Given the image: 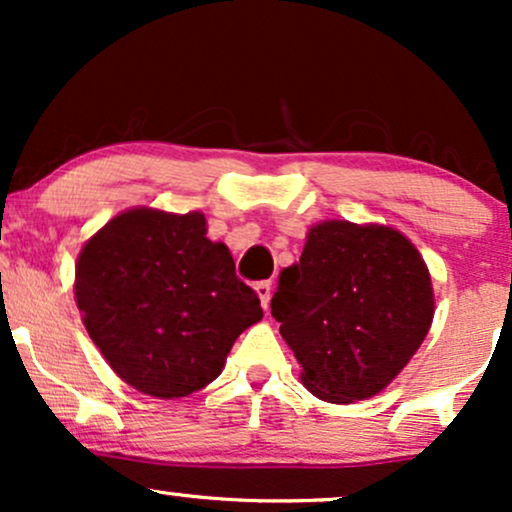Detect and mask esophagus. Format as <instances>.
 <instances>
[{
    "label": "esophagus",
    "mask_w": 512,
    "mask_h": 512,
    "mask_svg": "<svg viewBox=\"0 0 512 512\" xmlns=\"http://www.w3.org/2000/svg\"><path fill=\"white\" fill-rule=\"evenodd\" d=\"M255 291H257V296H260L262 308L269 310V301H272V281H257Z\"/></svg>",
    "instance_id": "1"
}]
</instances>
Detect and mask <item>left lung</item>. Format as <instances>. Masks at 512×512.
Returning a JSON list of instances; mask_svg holds the SVG:
<instances>
[{"label":"left lung","instance_id":"obj_1","mask_svg":"<svg viewBox=\"0 0 512 512\" xmlns=\"http://www.w3.org/2000/svg\"><path fill=\"white\" fill-rule=\"evenodd\" d=\"M272 315L303 385L349 404L385 390L426 339L431 274L395 228L322 221L308 231L301 262L279 274Z\"/></svg>","mask_w":512,"mask_h":512}]
</instances>
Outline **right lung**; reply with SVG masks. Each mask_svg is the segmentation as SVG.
Returning <instances> with one entry per match:
<instances>
[{"label": "right lung", "instance_id": "add662e5", "mask_svg": "<svg viewBox=\"0 0 512 512\" xmlns=\"http://www.w3.org/2000/svg\"><path fill=\"white\" fill-rule=\"evenodd\" d=\"M76 305L110 368L144 395L187 397L219 378L240 332L262 320L199 211L129 209L76 262Z\"/></svg>", "mask_w": 512, "mask_h": 512}]
</instances>
